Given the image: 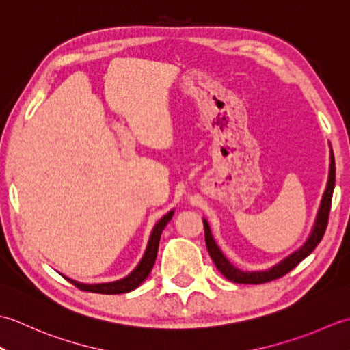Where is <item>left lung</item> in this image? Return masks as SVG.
<instances>
[{
  "label": "left lung",
  "instance_id": "obj_1",
  "mask_svg": "<svg viewBox=\"0 0 350 350\" xmlns=\"http://www.w3.org/2000/svg\"><path fill=\"white\" fill-rule=\"evenodd\" d=\"M334 185H335V161H334V155H331L329 180H327V185H326L325 195L322 199V205H320L316 225H314V228H312L310 239L306 240V243L301 249H299L297 252L290 255L288 258H285L282 262H280V265L275 266L273 269L266 270V272H241V270L235 269L231 262L225 258V255L220 252V249L217 247L215 239H213L208 224H206V220H204L205 245H206V249H208L211 260L215 261V265H216L219 272L222 273L226 280L237 282V284H262V282L273 281V280H278V278L287 275L290 270H293L299 265V262H301L304 258H306V256L314 251L316 246L320 243V240L323 239V234H325L326 226H327V219H329Z\"/></svg>",
  "mask_w": 350,
  "mask_h": 350
}]
</instances>
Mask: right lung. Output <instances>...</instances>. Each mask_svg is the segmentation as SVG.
Masks as SVG:
<instances>
[{"mask_svg": "<svg viewBox=\"0 0 350 350\" xmlns=\"http://www.w3.org/2000/svg\"><path fill=\"white\" fill-rule=\"evenodd\" d=\"M172 216H174V211L167 213V215L154 226L151 237H149V243H148L144 258H142V261L139 262V266L135 267L126 278H124V280L109 282V284H94V285L80 284V282L72 281V280H68V281L70 284H74L77 288H80L83 291H92V293H101V295L128 293V291L137 288L139 285L146 280L149 272H151V269H152L155 258H157V252H159V243H160L161 232H163V230H165V226L169 224V220L172 219Z\"/></svg>", "mask_w": 350, "mask_h": 350, "instance_id": "obj_1", "label": "right lung"}]
</instances>
